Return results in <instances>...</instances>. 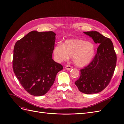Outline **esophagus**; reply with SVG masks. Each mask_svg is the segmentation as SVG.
<instances>
[{"mask_svg":"<svg viewBox=\"0 0 124 124\" xmlns=\"http://www.w3.org/2000/svg\"><path fill=\"white\" fill-rule=\"evenodd\" d=\"M73 68V67L72 66H71L70 65H66L65 66V69H67V70H70Z\"/></svg>","mask_w":124,"mask_h":124,"instance_id":"1","label":"esophagus"}]
</instances>
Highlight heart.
Instances as JSON below:
<instances>
[{
    "mask_svg": "<svg viewBox=\"0 0 124 124\" xmlns=\"http://www.w3.org/2000/svg\"><path fill=\"white\" fill-rule=\"evenodd\" d=\"M59 61H65L72 57L73 62L78 67L88 65L94 58L96 49L94 44L81 39H69L62 44H59L53 51Z\"/></svg>",
    "mask_w": 124,
    "mask_h": 124,
    "instance_id": "1",
    "label": "heart"
}]
</instances>
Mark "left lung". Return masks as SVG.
Wrapping results in <instances>:
<instances>
[{
  "instance_id": "8db88e82",
  "label": "left lung",
  "mask_w": 124,
  "mask_h": 124,
  "mask_svg": "<svg viewBox=\"0 0 124 124\" xmlns=\"http://www.w3.org/2000/svg\"><path fill=\"white\" fill-rule=\"evenodd\" d=\"M99 44L92 62L83 69L75 82L79 91L86 94L98 93L109 84L116 64V54L112 41L99 32H84Z\"/></svg>"
}]
</instances>
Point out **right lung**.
Returning <instances> with one entry per match:
<instances>
[{
    "label": "right lung",
    "instance_id": "add662e5",
    "mask_svg": "<svg viewBox=\"0 0 124 124\" xmlns=\"http://www.w3.org/2000/svg\"><path fill=\"white\" fill-rule=\"evenodd\" d=\"M55 33L32 31L16 42L13 69L25 91L35 96L46 94L53 85L62 65L52 59Z\"/></svg>",
    "mask_w": 124,
    "mask_h": 124
}]
</instances>
